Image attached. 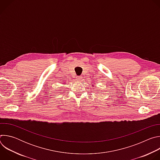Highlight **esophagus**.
Returning <instances> with one entry per match:
<instances>
[{
	"label": "esophagus",
	"mask_w": 160,
	"mask_h": 160,
	"mask_svg": "<svg viewBox=\"0 0 160 160\" xmlns=\"http://www.w3.org/2000/svg\"><path fill=\"white\" fill-rule=\"evenodd\" d=\"M82 77L81 76H77V77H76V80H77V81H80V80H82Z\"/></svg>",
	"instance_id": "obj_1"
}]
</instances>
